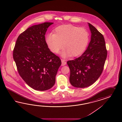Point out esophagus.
<instances>
[{"instance_id": "obj_1", "label": "esophagus", "mask_w": 122, "mask_h": 122, "mask_svg": "<svg viewBox=\"0 0 122 122\" xmlns=\"http://www.w3.org/2000/svg\"><path fill=\"white\" fill-rule=\"evenodd\" d=\"M61 61H62V66H64L66 64V62L65 61L64 59H61Z\"/></svg>"}]
</instances>
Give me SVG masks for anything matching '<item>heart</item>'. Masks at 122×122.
<instances>
[{
    "label": "heart",
    "instance_id": "1",
    "mask_svg": "<svg viewBox=\"0 0 122 122\" xmlns=\"http://www.w3.org/2000/svg\"><path fill=\"white\" fill-rule=\"evenodd\" d=\"M89 34L87 30L70 25H62L56 28L54 34L49 33L46 38L48 48L58 54L63 47L61 55L66 58L82 54L87 48Z\"/></svg>",
    "mask_w": 122,
    "mask_h": 122
}]
</instances>
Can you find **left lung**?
I'll return each mask as SVG.
<instances>
[{
  "instance_id": "8db88e82",
  "label": "left lung",
  "mask_w": 122,
  "mask_h": 122,
  "mask_svg": "<svg viewBox=\"0 0 122 122\" xmlns=\"http://www.w3.org/2000/svg\"><path fill=\"white\" fill-rule=\"evenodd\" d=\"M89 25L92 34L87 50L79 57L67 62L71 84L76 88H85L96 82L103 71L107 57L103 35L91 24Z\"/></svg>"
}]
</instances>
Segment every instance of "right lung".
I'll list each match as a JSON object with an SVG mask.
<instances>
[{
  "mask_svg": "<svg viewBox=\"0 0 122 122\" xmlns=\"http://www.w3.org/2000/svg\"><path fill=\"white\" fill-rule=\"evenodd\" d=\"M53 24L45 22L29 28L18 37L13 57L19 74L36 90L45 91L55 84L61 61L50 51L45 40L47 28Z\"/></svg>",
  "mask_w": 122,
  "mask_h": 122,
  "instance_id": "right-lung-1",
  "label": "right lung"
}]
</instances>
